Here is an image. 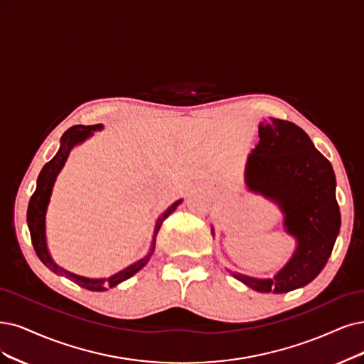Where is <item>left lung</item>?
I'll list each match as a JSON object with an SVG mask.
<instances>
[{
	"label": "left lung",
	"mask_w": 364,
	"mask_h": 364,
	"mask_svg": "<svg viewBox=\"0 0 364 364\" xmlns=\"http://www.w3.org/2000/svg\"><path fill=\"white\" fill-rule=\"evenodd\" d=\"M246 183L280 204L285 228L299 241L291 261L274 279L234 277L259 292L301 288L326 267L341 230L336 177L307 133L291 121L273 118L259 124V142L249 156Z\"/></svg>",
	"instance_id": "obj_1"
}]
</instances>
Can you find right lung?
<instances>
[{"instance_id": "add662e5", "label": "right lung", "mask_w": 364, "mask_h": 364, "mask_svg": "<svg viewBox=\"0 0 364 364\" xmlns=\"http://www.w3.org/2000/svg\"><path fill=\"white\" fill-rule=\"evenodd\" d=\"M97 129H102V124L73 126L69 130L64 132V134L61 136V146H60L58 153L48 161V164L43 166L42 172L38 173L37 187H36V191H34V193L30 199L28 211H26V223H28L33 246H34V250L37 253V257L40 258V261H42L48 268H50L53 273L69 277L70 280L75 282L76 285L82 287L85 289H90V291H105L106 288H112V287L121 284V282L127 280L134 273H138L141 268L148 262V259H150L151 253H153V249H154V246H153L151 252L148 253L145 258H142L141 261L134 262L133 265L127 267L126 270L119 272V273H117L111 277H107V279H87V277H80V276L72 274L69 272L63 270V268L58 267L49 257V252H48V247H46V237H45V213H46V207H48V203H49L53 183H55L57 175L61 171V168L64 166L65 160H67V157H69V153H70L72 148L76 144L82 142L85 138L90 136L92 130H97ZM180 203H181V200H177V203L172 204L165 213H161L159 216V219L156 222V228H154L153 245H154V240H156V234L159 231V228L161 226V223H164V220L169 216V214L175 208H177V205Z\"/></svg>"}]
</instances>
